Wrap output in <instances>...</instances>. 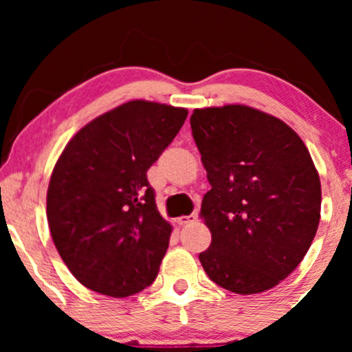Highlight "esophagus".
Instances as JSON below:
<instances>
[{
    "label": "esophagus",
    "instance_id": "esophagus-1",
    "mask_svg": "<svg viewBox=\"0 0 352 352\" xmlns=\"http://www.w3.org/2000/svg\"><path fill=\"white\" fill-rule=\"evenodd\" d=\"M197 220H199L197 213H192V215H185V217L177 218V223H179V225H188V223H193V221H197Z\"/></svg>",
    "mask_w": 352,
    "mask_h": 352
}]
</instances>
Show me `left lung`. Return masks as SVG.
<instances>
[{"mask_svg":"<svg viewBox=\"0 0 352 352\" xmlns=\"http://www.w3.org/2000/svg\"><path fill=\"white\" fill-rule=\"evenodd\" d=\"M190 127L212 188L200 217L212 232L205 273L238 294L272 289L316 235L321 182L289 125L248 106L195 109Z\"/></svg>","mask_w":352,"mask_h":352,"instance_id":"8db88e82","label":"left lung"}]
</instances>
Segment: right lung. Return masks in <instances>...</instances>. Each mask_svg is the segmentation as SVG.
<instances>
[{"label":"right lung","mask_w":352,"mask_h":352,"mask_svg":"<svg viewBox=\"0 0 352 352\" xmlns=\"http://www.w3.org/2000/svg\"><path fill=\"white\" fill-rule=\"evenodd\" d=\"M187 109L131 100L69 140L47 188V223L76 280L125 298L151 286L172 227L159 213L147 170L175 139Z\"/></svg>","instance_id":"1"}]
</instances>
